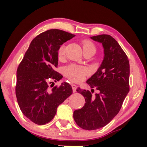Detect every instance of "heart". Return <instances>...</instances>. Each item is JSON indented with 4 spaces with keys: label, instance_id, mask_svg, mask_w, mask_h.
I'll list each match as a JSON object with an SVG mask.
<instances>
[{
    "label": "heart",
    "instance_id": "obj_1",
    "mask_svg": "<svg viewBox=\"0 0 147 147\" xmlns=\"http://www.w3.org/2000/svg\"><path fill=\"white\" fill-rule=\"evenodd\" d=\"M75 68L76 67H74V66H71V67H69L68 69H67V72H66V74H67V76L68 78H72V74H73V72L74 71V70H75Z\"/></svg>",
    "mask_w": 147,
    "mask_h": 147
}]
</instances>
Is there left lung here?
<instances>
[{
  "mask_svg": "<svg viewBox=\"0 0 147 147\" xmlns=\"http://www.w3.org/2000/svg\"><path fill=\"white\" fill-rule=\"evenodd\" d=\"M74 35L60 29H50L32 40L17 70L15 93L21 112L38 125L51 121L58 106L72 94L71 86L63 82L55 85L61 74L56 71L58 50Z\"/></svg>",
  "mask_w": 147,
  "mask_h": 147,
  "instance_id": "left-lung-1",
  "label": "left lung"
}]
</instances>
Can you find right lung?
<instances>
[{
  "label": "right lung",
  "instance_id": "1",
  "mask_svg": "<svg viewBox=\"0 0 147 147\" xmlns=\"http://www.w3.org/2000/svg\"><path fill=\"white\" fill-rule=\"evenodd\" d=\"M91 38L102 43L104 60L87 81L90 90L81 93L85 104L74 112L76 124L87 130L98 129L109 123L121 109L130 90L129 61L118 42L104 34Z\"/></svg>",
  "mask_w": 147,
  "mask_h": 147
}]
</instances>
